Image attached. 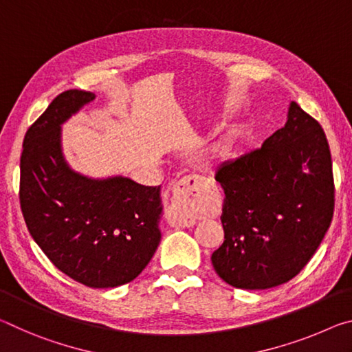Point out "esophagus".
<instances>
[{"mask_svg":"<svg viewBox=\"0 0 352 352\" xmlns=\"http://www.w3.org/2000/svg\"><path fill=\"white\" fill-rule=\"evenodd\" d=\"M207 197L209 190L203 179L198 176L184 177L173 190L171 204L166 210V221L173 228L193 226L197 215L207 209Z\"/></svg>","mask_w":352,"mask_h":352,"instance_id":"34e87169","label":"esophagus"}]
</instances>
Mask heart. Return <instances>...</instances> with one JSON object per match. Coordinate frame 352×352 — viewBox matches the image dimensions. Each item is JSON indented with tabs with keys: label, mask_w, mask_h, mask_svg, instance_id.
Masks as SVG:
<instances>
[{
	"label": "heart",
	"mask_w": 352,
	"mask_h": 352,
	"mask_svg": "<svg viewBox=\"0 0 352 352\" xmlns=\"http://www.w3.org/2000/svg\"><path fill=\"white\" fill-rule=\"evenodd\" d=\"M232 146H234L232 137H226V138H223V140L214 143V145L207 149V153L204 155V162L207 165L221 164L223 160H226L230 155Z\"/></svg>",
	"instance_id": "obj_1"
}]
</instances>
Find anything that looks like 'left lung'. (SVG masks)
Wrapping results in <instances>:
<instances>
[{"label":"left lung","mask_w":352,"mask_h":352,"mask_svg":"<svg viewBox=\"0 0 352 352\" xmlns=\"http://www.w3.org/2000/svg\"><path fill=\"white\" fill-rule=\"evenodd\" d=\"M224 190L217 274L235 289L285 284L306 267L331 226L336 203L329 143L295 101L262 148L218 168Z\"/></svg>","instance_id":"1"}]
</instances>
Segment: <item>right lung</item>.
<instances>
[{"label":"right lung","mask_w":352,"mask_h":352,"mask_svg":"<svg viewBox=\"0 0 352 352\" xmlns=\"http://www.w3.org/2000/svg\"><path fill=\"white\" fill-rule=\"evenodd\" d=\"M95 94L67 90L31 124L20 159V206L54 267L91 289L134 280L160 243V187L129 177L90 179L67 165L60 124Z\"/></svg>","instance_id":"add662e5"}]
</instances>
